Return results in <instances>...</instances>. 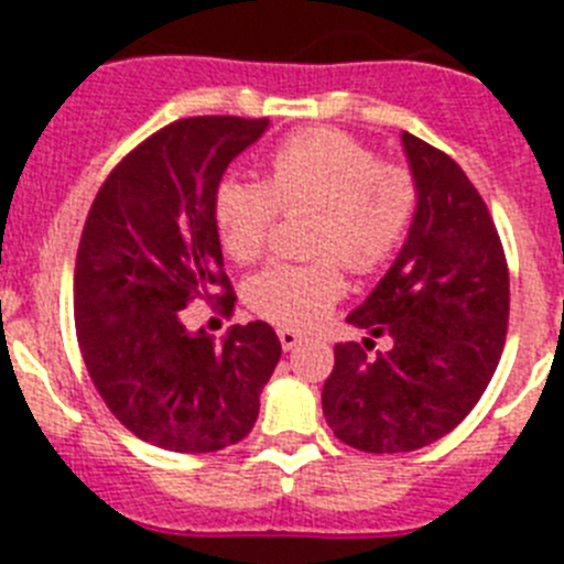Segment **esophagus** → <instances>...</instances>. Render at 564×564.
<instances>
[{
  "instance_id": "esophagus-1",
  "label": "esophagus",
  "mask_w": 564,
  "mask_h": 564,
  "mask_svg": "<svg viewBox=\"0 0 564 564\" xmlns=\"http://www.w3.org/2000/svg\"><path fill=\"white\" fill-rule=\"evenodd\" d=\"M276 336H279V341H282V350H293V347H299V344H302V338H305L299 330H291V327H279Z\"/></svg>"
}]
</instances>
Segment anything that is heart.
Masks as SVG:
<instances>
[{
	"instance_id": "obj_1",
	"label": "heart",
	"mask_w": 564,
	"mask_h": 564,
	"mask_svg": "<svg viewBox=\"0 0 564 564\" xmlns=\"http://www.w3.org/2000/svg\"><path fill=\"white\" fill-rule=\"evenodd\" d=\"M417 206L415 177L383 163L367 143L338 129H307L273 149L265 183L226 177L214 194V226L234 262L268 251L279 208L313 212V262H279L248 279L246 302L257 316L307 327L344 293V265L356 273L381 268L406 237Z\"/></svg>"
}]
</instances>
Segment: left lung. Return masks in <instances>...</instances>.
Listing matches in <instances>:
<instances>
[{
  "instance_id": "1",
  "label": "left lung",
  "mask_w": 564,
  "mask_h": 564,
  "mask_svg": "<svg viewBox=\"0 0 564 564\" xmlns=\"http://www.w3.org/2000/svg\"><path fill=\"white\" fill-rule=\"evenodd\" d=\"M401 143L415 217L390 271L347 316L393 347L367 359L361 344H336L322 390L333 435L372 455L449 435L486 392L508 330L506 253L486 203L449 154L410 132Z\"/></svg>"
}]
</instances>
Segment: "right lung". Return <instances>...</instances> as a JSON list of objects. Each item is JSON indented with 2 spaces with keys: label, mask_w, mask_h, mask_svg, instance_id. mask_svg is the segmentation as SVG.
<instances>
[{
  "label": "right lung",
  "mask_w": 564,
  "mask_h": 564,
  "mask_svg": "<svg viewBox=\"0 0 564 564\" xmlns=\"http://www.w3.org/2000/svg\"><path fill=\"white\" fill-rule=\"evenodd\" d=\"M268 118H183L112 169L84 223L76 257V333L89 378L118 421L169 452L226 449L253 430L259 392L282 344L265 322L217 344L188 330L194 299L228 291L214 194L228 163ZM220 299V296H217ZM234 293H223L231 313Z\"/></svg>",
  "instance_id": "add662e5"
}]
</instances>
